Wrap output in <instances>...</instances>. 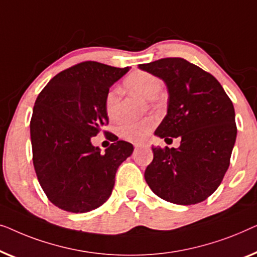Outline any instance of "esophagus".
<instances>
[{"mask_svg": "<svg viewBox=\"0 0 257 257\" xmlns=\"http://www.w3.org/2000/svg\"><path fill=\"white\" fill-rule=\"evenodd\" d=\"M144 144H142V143H135L134 144V147H135V149H139V148H141V147H143Z\"/></svg>", "mask_w": 257, "mask_h": 257, "instance_id": "1", "label": "esophagus"}]
</instances>
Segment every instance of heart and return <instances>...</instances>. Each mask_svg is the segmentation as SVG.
Instances as JSON below:
<instances>
[{
    "instance_id": "b5f03b06",
    "label": "heart",
    "mask_w": 257,
    "mask_h": 257,
    "mask_svg": "<svg viewBox=\"0 0 257 257\" xmlns=\"http://www.w3.org/2000/svg\"><path fill=\"white\" fill-rule=\"evenodd\" d=\"M124 86L132 91L139 93L141 96L147 100L156 99L163 88V84L160 78L144 71H136L129 74L124 79ZM104 108H106V113L110 120H116L120 116V95H118L116 88H111L107 93L106 100H104ZM155 124H156V121L151 116L141 118V120L125 118L117 124L116 132L122 139L137 142V141L143 140L155 127Z\"/></svg>"
}]
</instances>
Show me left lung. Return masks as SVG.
Returning a JSON list of instances; mask_svg holds the SVG:
<instances>
[{
  "label": "left lung",
  "mask_w": 257,
  "mask_h": 257,
  "mask_svg": "<svg viewBox=\"0 0 257 257\" xmlns=\"http://www.w3.org/2000/svg\"><path fill=\"white\" fill-rule=\"evenodd\" d=\"M168 87V113L155 132L180 137L179 148H153L144 178L155 194L177 205L204 201L218 189L236 140L235 111L220 82L183 58L139 65Z\"/></svg>",
  "instance_id": "8db88e82"
}]
</instances>
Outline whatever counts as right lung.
Returning <instances> with one entry per match:
<instances>
[{
	"mask_svg": "<svg viewBox=\"0 0 257 257\" xmlns=\"http://www.w3.org/2000/svg\"><path fill=\"white\" fill-rule=\"evenodd\" d=\"M128 71L84 61L53 77L36 100L30 122L35 171L49 200L64 211L100 207L110 197L118 166L133 154L125 141L116 140L104 153L91 141L108 124L110 86Z\"/></svg>",
	"mask_w": 257,
	"mask_h": 257,
	"instance_id": "right-lung-1",
	"label": "right lung"
}]
</instances>
